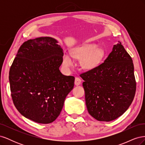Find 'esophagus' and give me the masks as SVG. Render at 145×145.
<instances>
[{"label":"esophagus","mask_w":145,"mask_h":145,"mask_svg":"<svg viewBox=\"0 0 145 145\" xmlns=\"http://www.w3.org/2000/svg\"><path fill=\"white\" fill-rule=\"evenodd\" d=\"M81 82H82V80L80 78L76 77V78H75V85H77V86L79 85L81 83Z\"/></svg>","instance_id":"34e87169"}]
</instances>
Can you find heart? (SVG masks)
<instances>
[{"label":"heart","mask_w":145,"mask_h":145,"mask_svg":"<svg viewBox=\"0 0 145 145\" xmlns=\"http://www.w3.org/2000/svg\"><path fill=\"white\" fill-rule=\"evenodd\" d=\"M94 43L86 44L74 48L72 51V55L81 60L83 68L92 69L97 67L101 63L105 56V51L102 48H97ZM63 64L66 68H69L74 64L72 56L69 53H65L63 57Z\"/></svg>","instance_id":"heart-1"}]
</instances>
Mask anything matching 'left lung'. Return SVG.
<instances>
[{
  "label": "left lung",
  "mask_w": 145,
  "mask_h": 145,
  "mask_svg": "<svg viewBox=\"0 0 145 145\" xmlns=\"http://www.w3.org/2000/svg\"><path fill=\"white\" fill-rule=\"evenodd\" d=\"M80 76L84 80L88 111L97 120L116 119L133 102L136 91L134 64L119 41L104 62Z\"/></svg>",
  "instance_id": "1"
}]
</instances>
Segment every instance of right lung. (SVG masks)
Instances as JSON below:
<instances>
[{"instance_id": "right-lung-1", "label": "right lung", "mask_w": 145, "mask_h": 145, "mask_svg": "<svg viewBox=\"0 0 145 145\" xmlns=\"http://www.w3.org/2000/svg\"><path fill=\"white\" fill-rule=\"evenodd\" d=\"M50 37L30 39L20 46L9 72L13 103L25 117L48 124L60 115L75 78L59 67L63 52Z\"/></svg>"}]
</instances>
